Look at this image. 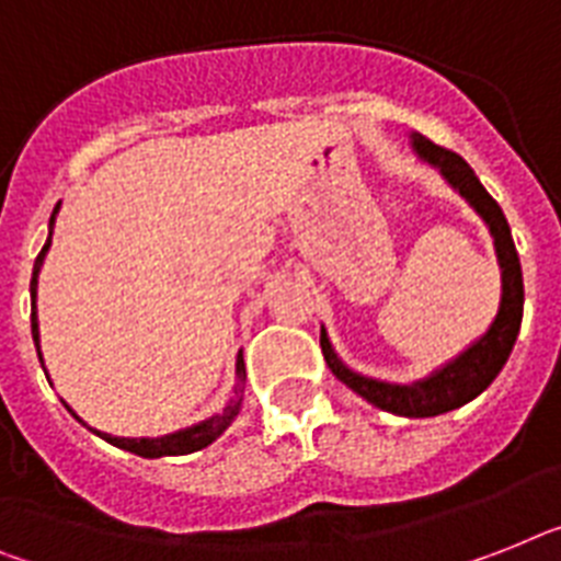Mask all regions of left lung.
Segmentation results:
<instances>
[{"mask_svg":"<svg viewBox=\"0 0 561 561\" xmlns=\"http://www.w3.org/2000/svg\"><path fill=\"white\" fill-rule=\"evenodd\" d=\"M413 146L427 163L442 169L447 183L458 188V194L465 201H470V206L490 226V234L496 240L499 266H502V304H499L496 321L490 323L488 335H481L467 353L450 360L447 367L433 373L424 381L404 383V387L401 383L373 381V378H364V375L346 369L337 360V355L332 353L330 337L323 330L321 350L323 358H327V367L335 373L337 381H344L350 390L358 392L360 398H367L369 404L381 407L387 413L404 415V419H430V415L450 413L456 407L473 401L502 373V367L511 358L513 344H516V335H519L522 309H525V284H522V263L516 247H513L507 217H504L502 206L490 197L488 188L481 186L473 169L456 151L436 146L424 134H413Z\"/></svg>","mask_w":561,"mask_h":561,"instance_id":"left-lung-1","label":"left lung"}]
</instances>
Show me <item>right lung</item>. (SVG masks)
<instances>
[{
  "label": "right lung",
  "mask_w": 561,
  "mask_h": 561,
  "mask_svg": "<svg viewBox=\"0 0 561 561\" xmlns=\"http://www.w3.org/2000/svg\"><path fill=\"white\" fill-rule=\"evenodd\" d=\"M57 211V208H54ZM50 224H54V215H50ZM50 247V238L45 240V247L42 252L36 254V263H34V277H31V298L36 300V275H39V266H42V257L48 252ZM31 332H34V344L39 346V323H36V304L31 307ZM39 353V350H36ZM42 360V353H39ZM238 375L243 378V358H238ZM240 401H243V390H234V398H231L226 410L215 419L203 421L197 427H188V430H180V433H171V436L163 438H114V436H105V433H96V436H103L105 442H111L114 447H123V450L134 453V456H142V458H157V456H186V453H197L203 447L215 442L220 433L231 424V419L240 413Z\"/></svg>",
  "instance_id": "add662e5"
}]
</instances>
